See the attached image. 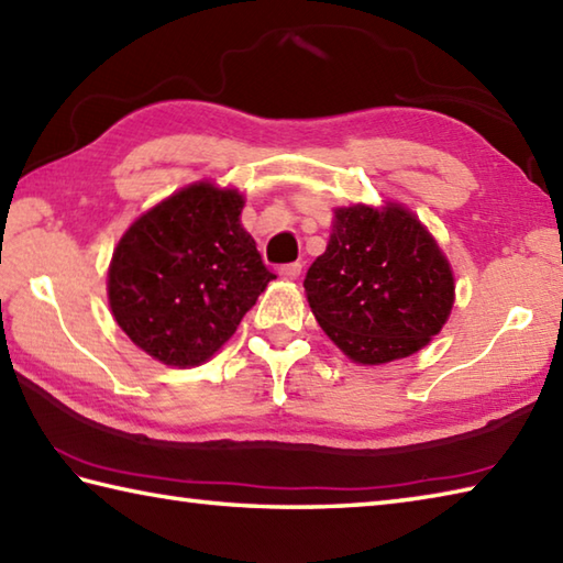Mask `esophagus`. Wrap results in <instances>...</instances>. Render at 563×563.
Masks as SVG:
<instances>
[{
	"label": "esophagus",
	"instance_id": "1",
	"mask_svg": "<svg viewBox=\"0 0 563 563\" xmlns=\"http://www.w3.org/2000/svg\"><path fill=\"white\" fill-rule=\"evenodd\" d=\"M279 274H282L284 279H299V274H301V262L282 264V267H279Z\"/></svg>",
	"mask_w": 563,
	"mask_h": 563
}]
</instances>
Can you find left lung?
I'll return each mask as SVG.
<instances>
[{"label": "left lung", "mask_w": 563, "mask_h": 563, "mask_svg": "<svg viewBox=\"0 0 563 563\" xmlns=\"http://www.w3.org/2000/svg\"><path fill=\"white\" fill-rule=\"evenodd\" d=\"M318 325L363 365L407 357L453 306V274L427 228L401 206L338 208L328 247L303 279Z\"/></svg>", "instance_id": "left-lung-1"}]
</instances>
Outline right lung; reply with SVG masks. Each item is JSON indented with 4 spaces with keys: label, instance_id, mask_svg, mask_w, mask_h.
<instances>
[{
    "label": "right lung",
    "instance_id": "add662e5",
    "mask_svg": "<svg viewBox=\"0 0 563 563\" xmlns=\"http://www.w3.org/2000/svg\"><path fill=\"white\" fill-rule=\"evenodd\" d=\"M238 190L196 184L124 232L108 294L114 321L166 365H200L230 341L274 274L240 225Z\"/></svg>",
    "mask_w": 563,
    "mask_h": 563
}]
</instances>
